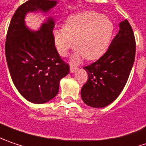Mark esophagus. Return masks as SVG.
Returning a JSON list of instances; mask_svg holds the SVG:
<instances>
[{"label":"esophagus","instance_id":"obj_1","mask_svg":"<svg viewBox=\"0 0 146 146\" xmlns=\"http://www.w3.org/2000/svg\"><path fill=\"white\" fill-rule=\"evenodd\" d=\"M78 66H73V65H70V72L71 73H73V72H75V71H77L78 70Z\"/></svg>","mask_w":146,"mask_h":146}]
</instances>
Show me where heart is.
Segmentation results:
<instances>
[{
  "label": "heart",
  "mask_w": 146,
  "mask_h": 146,
  "mask_svg": "<svg viewBox=\"0 0 146 146\" xmlns=\"http://www.w3.org/2000/svg\"><path fill=\"white\" fill-rule=\"evenodd\" d=\"M113 33L114 24L108 16L89 10L68 16L64 26L53 31V40L62 56L77 45L78 49L72 57L73 62H80L84 56L94 60L105 54Z\"/></svg>",
  "instance_id": "1"
}]
</instances>
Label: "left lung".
<instances>
[{
    "instance_id": "8db88e82",
    "label": "left lung",
    "mask_w": 146,
    "mask_h": 146,
    "mask_svg": "<svg viewBox=\"0 0 146 146\" xmlns=\"http://www.w3.org/2000/svg\"><path fill=\"white\" fill-rule=\"evenodd\" d=\"M120 29L108 50L98 60L83 67L88 79L81 96L86 105L103 108L111 104L123 90L136 55V39L127 20L119 24Z\"/></svg>"
}]
</instances>
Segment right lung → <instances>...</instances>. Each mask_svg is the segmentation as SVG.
<instances>
[{"instance_id":"1","label":"right lung","mask_w":146,"mask_h":146,"mask_svg":"<svg viewBox=\"0 0 146 146\" xmlns=\"http://www.w3.org/2000/svg\"><path fill=\"white\" fill-rule=\"evenodd\" d=\"M56 1L29 0L22 4L11 19L5 45L10 76L19 92L27 100L43 104L59 92L61 78L69 73V65L61 59L53 40L54 21L49 19L37 32L24 24L29 11L46 12Z\"/></svg>"}]
</instances>
